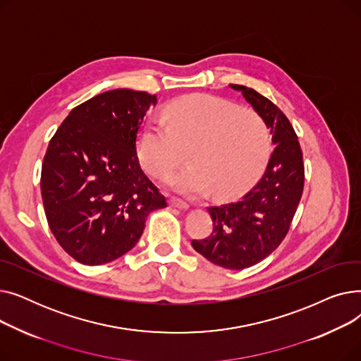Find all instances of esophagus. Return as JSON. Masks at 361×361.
<instances>
[{"instance_id":"1","label":"esophagus","mask_w":361,"mask_h":361,"mask_svg":"<svg viewBox=\"0 0 361 361\" xmlns=\"http://www.w3.org/2000/svg\"><path fill=\"white\" fill-rule=\"evenodd\" d=\"M169 206L173 207H178V209H187L188 207V203L178 199V197H169Z\"/></svg>"}]
</instances>
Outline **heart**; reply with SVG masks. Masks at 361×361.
Returning a JSON list of instances; mask_svg holds the SVG:
<instances>
[{"instance_id": "b5f03b06", "label": "heart", "mask_w": 361, "mask_h": 361, "mask_svg": "<svg viewBox=\"0 0 361 361\" xmlns=\"http://www.w3.org/2000/svg\"><path fill=\"white\" fill-rule=\"evenodd\" d=\"M162 120L146 118L137 131V155L146 173L161 178L176 168L188 147L190 164L166 183L187 196L209 190L228 199L259 178L272 152L267 121L214 94H190L166 105Z\"/></svg>"}]
</instances>
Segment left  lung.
Masks as SVG:
<instances>
[{
	"instance_id": "left-lung-1",
	"label": "left lung",
	"mask_w": 361,
	"mask_h": 361,
	"mask_svg": "<svg viewBox=\"0 0 361 361\" xmlns=\"http://www.w3.org/2000/svg\"><path fill=\"white\" fill-rule=\"evenodd\" d=\"M240 90L271 128L275 145L267 169L238 202L209 206L214 230L193 240L197 253L226 269H245L268 257L286 238L305 188L302 152L290 120L272 101L252 87Z\"/></svg>"
}]
</instances>
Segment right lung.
Masks as SVG:
<instances>
[{
    "label": "right lung",
    "instance_id": "add662e5",
    "mask_svg": "<svg viewBox=\"0 0 361 361\" xmlns=\"http://www.w3.org/2000/svg\"><path fill=\"white\" fill-rule=\"evenodd\" d=\"M157 94L116 89L71 109L49 140L41 190L49 228L74 260L104 264L135 247L165 196L142 171L137 131Z\"/></svg>",
    "mask_w": 361,
    "mask_h": 361
}]
</instances>
